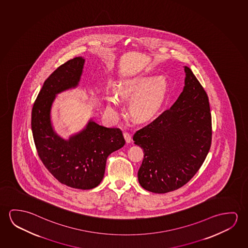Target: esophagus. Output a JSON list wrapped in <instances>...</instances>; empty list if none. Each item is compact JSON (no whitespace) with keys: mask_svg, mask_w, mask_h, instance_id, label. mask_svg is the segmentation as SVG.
Returning a JSON list of instances; mask_svg holds the SVG:
<instances>
[{"mask_svg":"<svg viewBox=\"0 0 248 248\" xmlns=\"http://www.w3.org/2000/svg\"><path fill=\"white\" fill-rule=\"evenodd\" d=\"M124 139H125L126 142L127 143H130L132 141V138H131V135L130 133H128V132H124Z\"/></svg>","mask_w":248,"mask_h":248,"instance_id":"obj_1","label":"esophagus"}]
</instances>
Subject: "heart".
Returning <instances> with one entry per match:
<instances>
[{"label": "heart", "mask_w": 248, "mask_h": 248, "mask_svg": "<svg viewBox=\"0 0 248 248\" xmlns=\"http://www.w3.org/2000/svg\"><path fill=\"white\" fill-rule=\"evenodd\" d=\"M168 92L167 78L156 75H139L126 78L117 86V93H108L110 107H117L119 98L131 100L130 110L134 118L147 121L155 118L164 105Z\"/></svg>", "instance_id": "b5f03b06"}]
</instances>
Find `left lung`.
Instances as JSON below:
<instances>
[{"mask_svg": "<svg viewBox=\"0 0 248 248\" xmlns=\"http://www.w3.org/2000/svg\"><path fill=\"white\" fill-rule=\"evenodd\" d=\"M184 68L185 87L175 103L133 136L144 154L138 181L154 193L186 185L201 168L211 145L209 98L191 69Z\"/></svg>", "mask_w": 248, "mask_h": 248, "instance_id": "left-lung-1", "label": "left lung"}]
</instances>
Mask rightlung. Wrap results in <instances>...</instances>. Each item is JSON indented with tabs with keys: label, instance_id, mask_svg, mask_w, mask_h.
Listing matches in <instances>:
<instances>
[{
	"label": "right lung",
	"instance_id": "add662e5",
	"mask_svg": "<svg viewBox=\"0 0 248 248\" xmlns=\"http://www.w3.org/2000/svg\"><path fill=\"white\" fill-rule=\"evenodd\" d=\"M85 59L75 57L46 79L31 110V130L38 156L48 171L67 186L89 190L103 179L107 157L125 144L121 130L90 119L83 130L68 140L54 130L50 111L56 96L76 88Z\"/></svg>",
	"mask_w": 248,
	"mask_h": 248
}]
</instances>
